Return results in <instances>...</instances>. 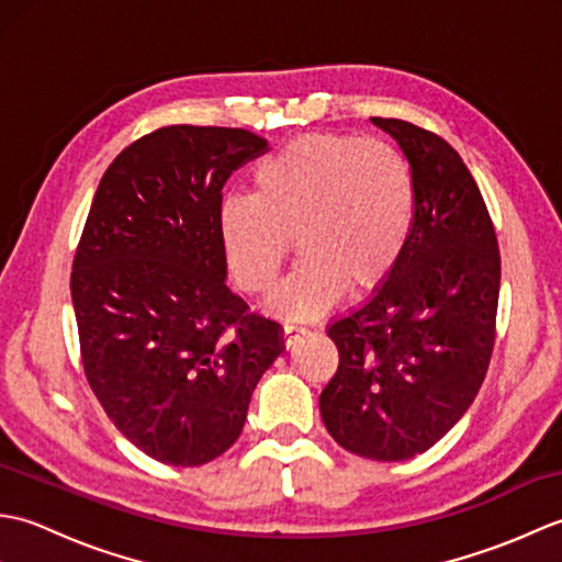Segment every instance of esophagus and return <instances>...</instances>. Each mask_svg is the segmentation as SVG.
Listing matches in <instances>:
<instances>
[{
  "label": "esophagus",
  "mask_w": 562,
  "mask_h": 562,
  "mask_svg": "<svg viewBox=\"0 0 562 562\" xmlns=\"http://www.w3.org/2000/svg\"><path fill=\"white\" fill-rule=\"evenodd\" d=\"M282 330H284V342H288V348L296 338L304 336V333H308V328H306V324H304L302 318H288V321H284Z\"/></svg>",
  "instance_id": "esophagus-1"
}]
</instances>
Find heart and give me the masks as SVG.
I'll return each instance as SVG.
<instances>
[{
	"label": "heart",
	"mask_w": 562,
	"mask_h": 562,
	"mask_svg": "<svg viewBox=\"0 0 562 562\" xmlns=\"http://www.w3.org/2000/svg\"><path fill=\"white\" fill-rule=\"evenodd\" d=\"M415 212V178L396 149L306 133L256 166L254 195L220 202L217 226L226 266L254 294L274 288L294 236L302 256L272 306L312 316L345 284L362 290L386 278L411 241Z\"/></svg>",
	"instance_id": "1"
}]
</instances>
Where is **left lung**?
<instances>
[{"mask_svg":"<svg viewBox=\"0 0 562 562\" xmlns=\"http://www.w3.org/2000/svg\"><path fill=\"white\" fill-rule=\"evenodd\" d=\"M372 123L411 164L415 226L372 296L330 321L340 364L318 405L342 449L405 461L437 445L483 384L495 342L499 250L457 149L396 117Z\"/></svg>","mask_w":562,"mask_h":562,"instance_id":"1","label":"left lung"}]
</instances>
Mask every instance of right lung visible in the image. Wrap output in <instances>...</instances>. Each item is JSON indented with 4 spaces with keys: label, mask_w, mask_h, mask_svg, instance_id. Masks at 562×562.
Segmentation results:
<instances>
[{
    "label": "right lung",
    "mask_w": 562,
    "mask_h": 562,
    "mask_svg": "<svg viewBox=\"0 0 562 562\" xmlns=\"http://www.w3.org/2000/svg\"><path fill=\"white\" fill-rule=\"evenodd\" d=\"M268 142L171 125L123 149L71 266L81 362L113 425L147 457L202 465L229 449L282 326L226 288L222 188Z\"/></svg>",
    "instance_id": "obj_1"
}]
</instances>
